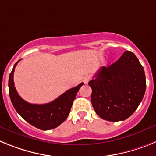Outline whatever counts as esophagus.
Instances as JSON below:
<instances>
[{"label":"esophagus","mask_w":156,"mask_h":156,"mask_svg":"<svg viewBox=\"0 0 156 156\" xmlns=\"http://www.w3.org/2000/svg\"><path fill=\"white\" fill-rule=\"evenodd\" d=\"M91 80V76H86L83 77V82L84 83H88V82Z\"/></svg>","instance_id":"obj_1"}]
</instances>
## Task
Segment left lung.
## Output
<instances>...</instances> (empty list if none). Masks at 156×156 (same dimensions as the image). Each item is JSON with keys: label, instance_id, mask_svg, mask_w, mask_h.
<instances>
[{"label": "left lung", "instance_id": "1", "mask_svg": "<svg viewBox=\"0 0 156 156\" xmlns=\"http://www.w3.org/2000/svg\"><path fill=\"white\" fill-rule=\"evenodd\" d=\"M88 84L92 89L91 103L96 113L105 120L122 121L142 101L145 74L134 54L125 51L115 62L99 69Z\"/></svg>", "mask_w": 156, "mask_h": 156}]
</instances>
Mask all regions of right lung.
Wrapping results in <instances>:
<instances>
[{"mask_svg":"<svg viewBox=\"0 0 156 156\" xmlns=\"http://www.w3.org/2000/svg\"><path fill=\"white\" fill-rule=\"evenodd\" d=\"M19 61L14 66L8 80V91L14 108L25 120L38 129L48 130L57 127L68 117L77 92L83 83L68 90L51 102L30 104L19 96L14 84V71Z\"/></svg>","mask_w":156,"mask_h":156,"instance_id":"right-lung-1","label":"right lung"}]
</instances>
